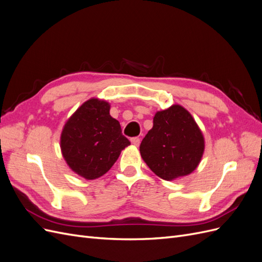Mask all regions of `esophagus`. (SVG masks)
Wrapping results in <instances>:
<instances>
[{
  "label": "esophagus",
  "mask_w": 262,
  "mask_h": 262,
  "mask_svg": "<svg viewBox=\"0 0 262 262\" xmlns=\"http://www.w3.org/2000/svg\"><path fill=\"white\" fill-rule=\"evenodd\" d=\"M140 142H141V141H140V138H137V137H136V138H132V139H131V143H132L133 145H136V146H139V145H140Z\"/></svg>",
  "instance_id": "obj_1"
}]
</instances>
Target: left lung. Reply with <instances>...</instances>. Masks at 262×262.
Wrapping results in <instances>:
<instances>
[{"instance_id": "obj_1", "label": "left lung", "mask_w": 262, "mask_h": 262, "mask_svg": "<svg viewBox=\"0 0 262 262\" xmlns=\"http://www.w3.org/2000/svg\"><path fill=\"white\" fill-rule=\"evenodd\" d=\"M204 139L194 119L179 105L156 113L140 153L155 175L165 180L187 176L199 165Z\"/></svg>"}]
</instances>
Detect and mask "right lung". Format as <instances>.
<instances>
[{
	"instance_id": "right-lung-1",
	"label": "right lung",
	"mask_w": 262,
	"mask_h": 262,
	"mask_svg": "<svg viewBox=\"0 0 262 262\" xmlns=\"http://www.w3.org/2000/svg\"><path fill=\"white\" fill-rule=\"evenodd\" d=\"M109 110L104 100H87L69 119L61 134L63 157L71 169L89 180L106 173L121 150L130 145Z\"/></svg>"
}]
</instances>
